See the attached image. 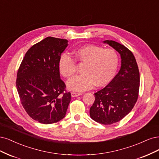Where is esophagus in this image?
Wrapping results in <instances>:
<instances>
[{
    "label": "esophagus",
    "mask_w": 159,
    "mask_h": 159,
    "mask_svg": "<svg viewBox=\"0 0 159 159\" xmlns=\"http://www.w3.org/2000/svg\"><path fill=\"white\" fill-rule=\"evenodd\" d=\"M80 95H82L81 93H74V92H73V93H71V96H72V97H76V96H79Z\"/></svg>",
    "instance_id": "esophagus-1"
}]
</instances>
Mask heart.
<instances>
[{
	"label": "heart",
	"instance_id": "b5f03b06",
	"mask_svg": "<svg viewBox=\"0 0 159 159\" xmlns=\"http://www.w3.org/2000/svg\"><path fill=\"white\" fill-rule=\"evenodd\" d=\"M75 60L84 64L82 75L76 76L67 83L68 88L73 91L83 92L96 86H104L112 80L119 64L116 51L103 49L96 45H83L75 51ZM75 60L63 54L59 60V70L65 78H70L77 71Z\"/></svg>",
	"mask_w": 159,
	"mask_h": 159
}]
</instances>
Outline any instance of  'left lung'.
Returning a JSON list of instances; mask_svg holds the SVG:
<instances>
[{
    "instance_id": "1",
    "label": "left lung",
    "mask_w": 159,
    "mask_h": 159,
    "mask_svg": "<svg viewBox=\"0 0 159 159\" xmlns=\"http://www.w3.org/2000/svg\"><path fill=\"white\" fill-rule=\"evenodd\" d=\"M104 42L120 54L121 66L110 83L94 93L90 116L100 124L111 125L121 120L134 107L139 96L140 76L136 59L129 49L112 40Z\"/></svg>"
}]
</instances>
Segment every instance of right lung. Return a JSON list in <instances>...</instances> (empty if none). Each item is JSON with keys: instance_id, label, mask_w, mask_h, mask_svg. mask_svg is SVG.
I'll return each instance as SVG.
<instances>
[{"instance_id": "obj_1", "label": "right lung", "mask_w": 159, "mask_h": 159, "mask_svg": "<svg viewBox=\"0 0 159 159\" xmlns=\"http://www.w3.org/2000/svg\"><path fill=\"white\" fill-rule=\"evenodd\" d=\"M67 42L53 37L43 39L28 50L18 70L16 85L20 102L29 116L41 124L62 120L71 100L58 65Z\"/></svg>"}]
</instances>
